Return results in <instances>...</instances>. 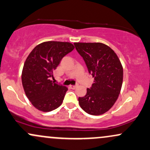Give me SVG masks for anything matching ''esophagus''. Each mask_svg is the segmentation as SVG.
I'll use <instances>...</instances> for the list:
<instances>
[{
  "label": "esophagus",
  "mask_w": 150,
  "mask_h": 150,
  "mask_svg": "<svg viewBox=\"0 0 150 150\" xmlns=\"http://www.w3.org/2000/svg\"><path fill=\"white\" fill-rule=\"evenodd\" d=\"M77 87L76 85H70V88L72 89H75Z\"/></svg>",
  "instance_id": "obj_1"
}]
</instances>
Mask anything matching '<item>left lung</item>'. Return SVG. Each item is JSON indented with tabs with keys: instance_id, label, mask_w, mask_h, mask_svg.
Masks as SVG:
<instances>
[{
	"instance_id": "left-lung-1",
	"label": "left lung",
	"mask_w": 150,
	"mask_h": 150,
	"mask_svg": "<svg viewBox=\"0 0 150 150\" xmlns=\"http://www.w3.org/2000/svg\"><path fill=\"white\" fill-rule=\"evenodd\" d=\"M83 58L94 83L87 89L79 104L86 113L99 116L107 112L115 104L123 83V70L116 53L102 43H74Z\"/></svg>"
}]
</instances>
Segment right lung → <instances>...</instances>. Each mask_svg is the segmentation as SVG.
Listing matches in <instances>:
<instances>
[{
  "mask_svg": "<svg viewBox=\"0 0 150 150\" xmlns=\"http://www.w3.org/2000/svg\"><path fill=\"white\" fill-rule=\"evenodd\" d=\"M70 42L39 44L31 51L24 64L22 83L25 94L39 111L49 112L61 106L68 88L53 83V72L66 54L74 49Z\"/></svg>",
  "mask_w": 150,
  "mask_h": 150,
  "instance_id": "1",
  "label": "right lung"
}]
</instances>
